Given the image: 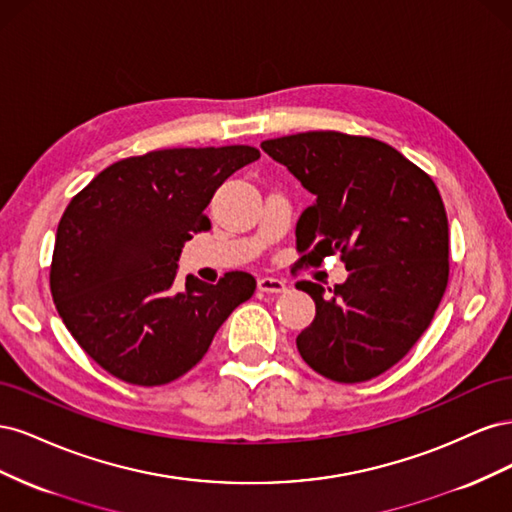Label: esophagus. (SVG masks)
Wrapping results in <instances>:
<instances>
[{"label":"esophagus","mask_w":512,"mask_h":512,"mask_svg":"<svg viewBox=\"0 0 512 512\" xmlns=\"http://www.w3.org/2000/svg\"><path fill=\"white\" fill-rule=\"evenodd\" d=\"M258 290L271 292V294H280V292H286V282L280 280V277H260V280H258Z\"/></svg>","instance_id":"obj_1"}]
</instances>
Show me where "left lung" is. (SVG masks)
<instances>
[{"label": "left lung", "mask_w": 512, "mask_h": 512, "mask_svg": "<svg viewBox=\"0 0 512 512\" xmlns=\"http://www.w3.org/2000/svg\"><path fill=\"white\" fill-rule=\"evenodd\" d=\"M316 200L297 222L299 262L335 252L348 280L297 282L316 318L297 337L303 361L335 382L384 374L418 342L448 284V220L425 170L369 136L320 130L260 145Z\"/></svg>", "instance_id": "left-lung-1"}]
</instances>
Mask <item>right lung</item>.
Instances as JSON below:
<instances>
[{
  "mask_svg": "<svg viewBox=\"0 0 512 512\" xmlns=\"http://www.w3.org/2000/svg\"><path fill=\"white\" fill-rule=\"evenodd\" d=\"M260 151L247 145L149 151L104 168L61 215L51 262L57 312L108 374L138 386L181 378L232 309L256 290L250 273L218 284L185 277L177 260L215 190Z\"/></svg>",
  "mask_w": 512,
  "mask_h": 512,
  "instance_id": "obj_1",
  "label": "right lung"
}]
</instances>
